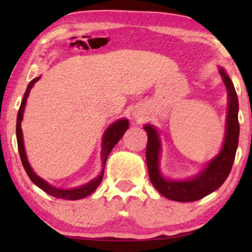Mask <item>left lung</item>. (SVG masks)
Returning <instances> with one entry per match:
<instances>
[{
	"label": "left lung",
	"mask_w": 252,
	"mask_h": 252,
	"mask_svg": "<svg viewBox=\"0 0 252 252\" xmlns=\"http://www.w3.org/2000/svg\"><path fill=\"white\" fill-rule=\"evenodd\" d=\"M221 80L227 89V116L225 139L221 149L212 159L205 163L197 174L187 179H171L164 177L160 171L161 141L158 129L154 125L143 126L148 134L147 166L151 184L164 197L175 202H195L217 190L228 177L232 170L239 144V99L234 85L222 67H219Z\"/></svg>",
	"instance_id": "1"
}]
</instances>
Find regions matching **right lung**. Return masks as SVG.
Masks as SVG:
<instances>
[{
	"instance_id": "add662e5",
	"label": "right lung",
	"mask_w": 252,
	"mask_h": 252,
	"mask_svg": "<svg viewBox=\"0 0 252 252\" xmlns=\"http://www.w3.org/2000/svg\"><path fill=\"white\" fill-rule=\"evenodd\" d=\"M40 78L41 77L33 79V80L29 84V86H27L26 92H25V94H24V97L22 99V104H20L18 116H17L16 135H17V143H18V150H19L20 159H22L23 166H24V168H25L26 173L30 177L31 181H32L34 185H36L37 187L42 189L43 191H46L47 194H49L50 196H54V197H56V198L71 199V201L85 198L91 194H93V192L96 190V188L98 187L99 184H101V181L103 179V174H104V167H105V163H106V159H108L109 154L111 153L113 147H115L116 144L119 142V140L122 139L124 134H125V132L129 126V122H128V119H126V118L118 119V120H116L115 123H112L111 125H110L108 128L105 129L104 134H103L102 144H101L102 171L99 172V174L97 175V177L92 179V180L87 182V184L82 185V186H80V187H77V188L63 189V188L55 187V186L50 185L49 182L43 180L42 178H40L39 175H37L35 172L33 171V168L31 167V165L29 163V159H27L25 146H24V137H23V130H22V122H23L24 111H25L26 102H27V98H29L31 89L33 88V86L36 81L40 80Z\"/></svg>"
}]
</instances>
